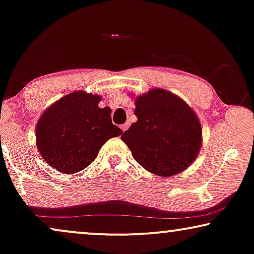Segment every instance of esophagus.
<instances>
[{
    "label": "esophagus",
    "instance_id": "34e87169",
    "mask_svg": "<svg viewBox=\"0 0 254 254\" xmlns=\"http://www.w3.org/2000/svg\"><path fill=\"white\" fill-rule=\"evenodd\" d=\"M128 127H129V124H124V125H121V126H120V128H121V129H123V131L127 130Z\"/></svg>",
    "mask_w": 254,
    "mask_h": 254
}]
</instances>
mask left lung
<instances>
[{
	"label": "left lung",
	"mask_w": 254,
	"mask_h": 254,
	"mask_svg": "<svg viewBox=\"0 0 254 254\" xmlns=\"http://www.w3.org/2000/svg\"><path fill=\"white\" fill-rule=\"evenodd\" d=\"M135 105L137 121L121 135L135 161L165 178L192 164L200 151L202 135L193 110L163 89L137 97Z\"/></svg>",
	"instance_id": "8db88e82"
}]
</instances>
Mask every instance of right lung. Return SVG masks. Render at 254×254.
Here are the masks:
<instances>
[{"mask_svg":"<svg viewBox=\"0 0 254 254\" xmlns=\"http://www.w3.org/2000/svg\"><path fill=\"white\" fill-rule=\"evenodd\" d=\"M100 97L76 91L45 111L37 124L39 152L62 173H75L95 161L102 145L123 130L112 124L109 107L100 109Z\"/></svg>","mask_w":254,"mask_h":254,"instance_id":"right-lung-1","label":"right lung"}]
</instances>
